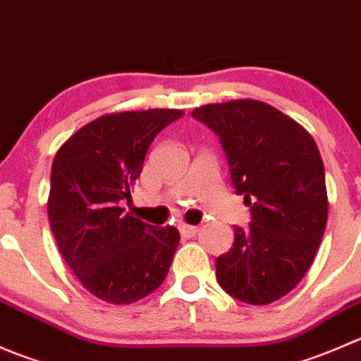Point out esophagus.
Masks as SVG:
<instances>
[{
    "instance_id": "34e87169",
    "label": "esophagus",
    "mask_w": 361,
    "mask_h": 361,
    "mask_svg": "<svg viewBox=\"0 0 361 361\" xmlns=\"http://www.w3.org/2000/svg\"><path fill=\"white\" fill-rule=\"evenodd\" d=\"M178 231H180V234L183 235V238H195V234L199 232V227H195V225H187V224H180L178 225Z\"/></svg>"
}]
</instances>
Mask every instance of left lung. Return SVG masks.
<instances>
[{"instance_id":"obj_1","label":"left lung","mask_w":361,"mask_h":361,"mask_svg":"<svg viewBox=\"0 0 361 361\" xmlns=\"http://www.w3.org/2000/svg\"><path fill=\"white\" fill-rule=\"evenodd\" d=\"M220 137L235 194L250 206V227L216 258V279L238 300L265 305L298 285L316 257L329 216L325 169L311 134L255 99L192 111Z\"/></svg>"}]
</instances>
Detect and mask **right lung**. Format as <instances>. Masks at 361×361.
Masks as SVG:
<instances>
[{
	"label": "right lung",
	"instance_id": "1",
	"mask_svg": "<svg viewBox=\"0 0 361 361\" xmlns=\"http://www.w3.org/2000/svg\"><path fill=\"white\" fill-rule=\"evenodd\" d=\"M181 110L108 113L59 148L47 202L61 255L94 297L133 304L162 285L180 232L154 227L120 207L143 169L155 136Z\"/></svg>",
	"mask_w": 361,
	"mask_h": 361
}]
</instances>
